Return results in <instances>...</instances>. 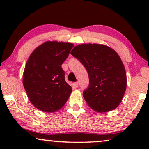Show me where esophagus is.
I'll return each mask as SVG.
<instances>
[{
  "mask_svg": "<svg viewBox=\"0 0 149 149\" xmlns=\"http://www.w3.org/2000/svg\"><path fill=\"white\" fill-rule=\"evenodd\" d=\"M74 85H75V86H76V87H78V86H79V82L74 83Z\"/></svg>",
  "mask_w": 149,
  "mask_h": 149,
  "instance_id": "34e87169",
  "label": "esophagus"
}]
</instances>
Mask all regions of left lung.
Returning <instances> with one entry per match:
<instances>
[{
  "label": "left lung",
  "mask_w": 149,
  "mask_h": 149,
  "mask_svg": "<svg viewBox=\"0 0 149 149\" xmlns=\"http://www.w3.org/2000/svg\"><path fill=\"white\" fill-rule=\"evenodd\" d=\"M70 54L88 73L89 86L83 94L89 107L98 113L116 109L127 86L125 67L117 53L104 45L89 43L77 45Z\"/></svg>",
  "instance_id": "1"
}]
</instances>
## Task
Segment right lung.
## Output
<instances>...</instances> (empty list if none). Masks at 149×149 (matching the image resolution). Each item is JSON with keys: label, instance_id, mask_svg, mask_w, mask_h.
Segmentation results:
<instances>
[{"label": "right lung", "instance_id": "1", "mask_svg": "<svg viewBox=\"0 0 149 149\" xmlns=\"http://www.w3.org/2000/svg\"><path fill=\"white\" fill-rule=\"evenodd\" d=\"M74 45L47 41L36 47L26 62L23 85L30 101L45 113L62 109L72 87L65 81L61 65L68 58Z\"/></svg>", "mask_w": 149, "mask_h": 149}]
</instances>
